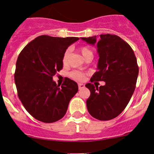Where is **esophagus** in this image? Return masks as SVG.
Listing matches in <instances>:
<instances>
[{
	"label": "esophagus",
	"instance_id": "esophagus-1",
	"mask_svg": "<svg viewBox=\"0 0 154 154\" xmlns=\"http://www.w3.org/2000/svg\"><path fill=\"white\" fill-rule=\"evenodd\" d=\"M78 88H79V89H82V88H85V85H84V84H82V83H79L78 84Z\"/></svg>",
	"mask_w": 154,
	"mask_h": 154
}]
</instances>
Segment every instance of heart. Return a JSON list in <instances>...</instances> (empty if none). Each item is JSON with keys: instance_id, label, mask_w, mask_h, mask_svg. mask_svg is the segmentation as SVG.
Masks as SVG:
<instances>
[{"instance_id": "heart-1", "label": "heart", "mask_w": 154, "mask_h": 154, "mask_svg": "<svg viewBox=\"0 0 154 154\" xmlns=\"http://www.w3.org/2000/svg\"><path fill=\"white\" fill-rule=\"evenodd\" d=\"M80 51L81 52L82 56L84 57V58L86 57L87 56H88L89 54H93L91 50L89 48L86 47V46H82V47L80 48ZM69 50H66V51L63 54L62 57V63L63 65H66L68 63V59H69ZM69 77L71 78L74 79L76 80H82L85 78V74L83 72H80V71H72L69 73Z\"/></svg>"}]
</instances>
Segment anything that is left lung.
<instances>
[{
    "label": "left lung",
    "mask_w": 154,
    "mask_h": 154,
    "mask_svg": "<svg viewBox=\"0 0 154 154\" xmlns=\"http://www.w3.org/2000/svg\"><path fill=\"white\" fill-rule=\"evenodd\" d=\"M88 43H96L99 54L98 71L91 82L104 81L98 87L85 86L91 94L86 100L89 114L99 120H110L119 116L128 104L136 88L139 67L130 45L115 35L81 38Z\"/></svg>",
    "instance_id": "1"
}]
</instances>
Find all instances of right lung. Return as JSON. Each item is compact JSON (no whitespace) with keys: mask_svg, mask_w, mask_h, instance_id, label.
I'll return each mask as SVG.
<instances>
[{"mask_svg":"<svg viewBox=\"0 0 154 154\" xmlns=\"http://www.w3.org/2000/svg\"><path fill=\"white\" fill-rule=\"evenodd\" d=\"M78 38L41 35L29 43L16 62L14 82L17 95L27 111L40 122L51 123L63 118L78 91L77 82L66 77L61 87L53 76L63 69V54Z\"/></svg>","mask_w":154,"mask_h":154,"instance_id":"add662e5","label":"right lung"}]
</instances>
